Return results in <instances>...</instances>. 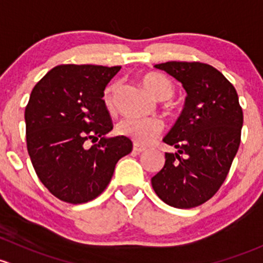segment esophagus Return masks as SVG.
<instances>
[{"label":"esophagus","instance_id":"34e87169","mask_svg":"<svg viewBox=\"0 0 263 263\" xmlns=\"http://www.w3.org/2000/svg\"><path fill=\"white\" fill-rule=\"evenodd\" d=\"M147 148L143 147V145L138 144V143H134V145H133V151L137 152V153H142V152H144Z\"/></svg>","mask_w":263,"mask_h":263}]
</instances>
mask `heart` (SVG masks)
Listing matches in <instances>:
<instances>
[{
    "label": "heart",
    "mask_w": 263,
    "mask_h": 263,
    "mask_svg": "<svg viewBox=\"0 0 263 263\" xmlns=\"http://www.w3.org/2000/svg\"><path fill=\"white\" fill-rule=\"evenodd\" d=\"M144 87L156 97L157 100H167L173 95V83L166 76L157 72H149L142 77ZM118 83H110L104 91V104L109 110L114 107L115 95L118 91ZM163 125L157 119H133L128 118L118 124L116 130L120 135L129 137L138 143H148L159 134Z\"/></svg>",
    "instance_id": "b5f03b06"
}]
</instances>
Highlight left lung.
I'll return each mask as SVG.
<instances>
[{
	"instance_id": "obj_1",
	"label": "left lung",
	"mask_w": 263,
	"mask_h": 263,
	"mask_svg": "<svg viewBox=\"0 0 263 263\" xmlns=\"http://www.w3.org/2000/svg\"><path fill=\"white\" fill-rule=\"evenodd\" d=\"M154 67L182 83L187 96L163 138L176 152L164 154L152 186L167 205L190 209L213 197L226 180L239 148L242 107L234 86L209 64L167 62Z\"/></svg>"
}]
</instances>
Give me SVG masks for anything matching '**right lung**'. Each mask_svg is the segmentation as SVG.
I'll list each match as a JSON object with an SVG mask.
<instances>
[{
    "mask_svg": "<svg viewBox=\"0 0 263 263\" xmlns=\"http://www.w3.org/2000/svg\"><path fill=\"white\" fill-rule=\"evenodd\" d=\"M121 67L63 64L32 88L25 109L26 144L37 177L55 197L82 204L109 185L116 163L129 154V138L112 130L104 91ZM88 139H100L87 148Z\"/></svg>",
    "mask_w": 263,
    "mask_h": 263,
    "instance_id": "1",
    "label": "right lung"
}]
</instances>
